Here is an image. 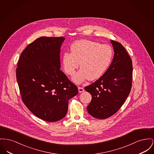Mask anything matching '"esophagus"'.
<instances>
[{
    "label": "esophagus",
    "instance_id": "esophagus-1",
    "mask_svg": "<svg viewBox=\"0 0 154 154\" xmlns=\"http://www.w3.org/2000/svg\"><path fill=\"white\" fill-rule=\"evenodd\" d=\"M78 90H79V92L80 93H82V92L84 91V89L82 87H78Z\"/></svg>",
    "mask_w": 154,
    "mask_h": 154
}]
</instances>
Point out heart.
<instances>
[{
  "mask_svg": "<svg viewBox=\"0 0 154 154\" xmlns=\"http://www.w3.org/2000/svg\"><path fill=\"white\" fill-rule=\"evenodd\" d=\"M70 51L63 54L62 65L65 72L72 75L80 63L82 69L72 79L76 83L88 79L91 81L100 79L108 70L113 56L110 46L87 39L74 42L70 46Z\"/></svg>",
  "mask_w": 154,
  "mask_h": 154,
  "instance_id": "heart-1",
  "label": "heart"
}]
</instances>
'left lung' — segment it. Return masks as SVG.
Wrapping results in <instances>:
<instances>
[{
    "label": "left lung",
    "instance_id": "obj_1",
    "mask_svg": "<svg viewBox=\"0 0 154 154\" xmlns=\"http://www.w3.org/2000/svg\"><path fill=\"white\" fill-rule=\"evenodd\" d=\"M110 43L115 52L112 63L97 81L85 87L92 96L87 111L99 119L114 115L124 103L131 88V59L121 44L113 40Z\"/></svg>",
    "mask_w": 154,
    "mask_h": 154
}]
</instances>
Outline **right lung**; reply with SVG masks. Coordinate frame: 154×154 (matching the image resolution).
<instances>
[{
    "label": "right lung",
    "instance_id": "add662e5",
    "mask_svg": "<svg viewBox=\"0 0 154 154\" xmlns=\"http://www.w3.org/2000/svg\"><path fill=\"white\" fill-rule=\"evenodd\" d=\"M65 38L42 36L23 51L16 78L22 100L43 120L55 122L66 116L69 100L78 88L60 69V48Z\"/></svg>",
    "mask_w": 154,
    "mask_h": 154
}]
</instances>
